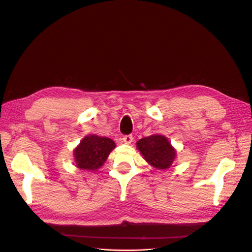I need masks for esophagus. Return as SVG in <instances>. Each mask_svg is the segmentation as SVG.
Instances as JSON below:
<instances>
[{
	"mask_svg": "<svg viewBox=\"0 0 252 252\" xmlns=\"http://www.w3.org/2000/svg\"><path fill=\"white\" fill-rule=\"evenodd\" d=\"M133 140H134V138H133V136H131V135H126V136H124V138H123V141H124L126 144H130L131 142H133Z\"/></svg>",
	"mask_w": 252,
	"mask_h": 252,
	"instance_id": "obj_1",
	"label": "esophagus"
}]
</instances>
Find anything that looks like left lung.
<instances>
[{"instance_id":"left-lung-1","label":"left lung","mask_w":252,"mask_h":252,"mask_svg":"<svg viewBox=\"0 0 252 252\" xmlns=\"http://www.w3.org/2000/svg\"><path fill=\"white\" fill-rule=\"evenodd\" d=\"M137 148L144 159L158 169L168 168L177 155L167 138L162 135H152L139 140Z\"/></svg>"}]
</instances>
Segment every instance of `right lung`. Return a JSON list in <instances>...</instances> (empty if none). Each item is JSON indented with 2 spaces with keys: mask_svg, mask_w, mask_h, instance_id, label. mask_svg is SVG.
Masks as SVG:
<instances>
[{
  "mask_svg": "<svg viewBox=\"0 0 252 252\" xmlns=\"http://www.w3.org/2000/svg\"><path fill=\"white\" fill-rule=\"evenodd\" d=\"M114 148L115 143L111 139L89 135L73 151L75 164L81 169L96 170L103 165Z\"/></svg>",
  "mask_w": 252,
  "mask_h": 252,
  "instance_id": "1",
  "label": "right lung"
}]
</instances>
